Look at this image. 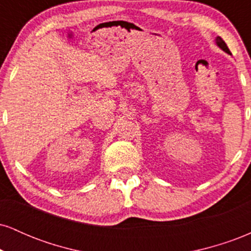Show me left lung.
<instances>
[{
  "label": "left lung",
  "mask_w": 251,
  "mask_h": 251,
  "mask_svg": "<svg viewBox=\"0 0 251 251\" xmlns=\"http://www.w3.org/2000/svg\"><path fill=\"white\" fill-rule=\"evenodd\" d=\"M215 42H216V45H217V47H220L222 50L223 51H226V54H229V55H231V53H230V50H229V48H227V46H226V43L223 41V39H222L221 36H217L215 39Z\"/></svg>",
  "instance_id": "left-lung-1"
}]
</instances>
